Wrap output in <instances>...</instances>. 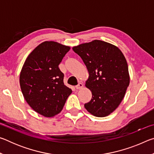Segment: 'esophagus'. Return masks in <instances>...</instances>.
Here are the masks:
<instances>
[{"label":"esophagus","instance_id":"1","mask_svg":"<svg viewBox=\"0 0 154 154\" xmlns=\"http://www.w3.org/2000/svg\"><path fill=\"white\" fill-rule=\"evenodd\" d=\"M83 86V83H78V85H77L76 86H75V88H76V89H77V90H80V89H82Z\"/></svg>","mask_w":154,"mask_h":154}]
</instances>
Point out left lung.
<instances>
[{
	"label": "left lung",
	"instance_id": "left-lung-1",
	"mask_svg": "<svg viewBox=\"0 0 154 154\" xmlns=\"http://www.w3.org/2000/svg\"><path fill=\"white\" fill-rule=\"evenodd\" d=\"M82 58L89 77L85 85L92 97L84 106L94 116L103 118L118 107L130 83L127 61L118 47L94 40L72 48Z\"/></svg>",
	"mask_w": 154,
	"mask_h": 154
}]
</instances>
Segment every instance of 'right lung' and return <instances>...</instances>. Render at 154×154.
Returning a JSON list of instances; mask_svg holds the SVG:
<instances>
[{
	"mask_svg": "<svg viewBox=\"0 0 154 154\" xmlns=\"http://www.w3.org/2000/svg\"><path fill=\"white\" fill-rule=\"evenodd\" d=\"M70 49L55 41H44L30 52L21 70L20 84L26 101L46 118L60 113L72 93L64 84V74L58 67Z\"/></svg>",
	"mask_w": 154,
	"mask_h": 154,
	"instance_id": "right-lung-1",
	"label": "right lung"
}]
</instances>
